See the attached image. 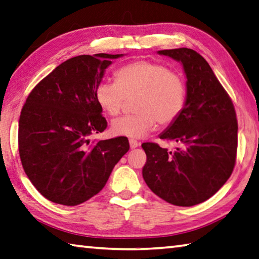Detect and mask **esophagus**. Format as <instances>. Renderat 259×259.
<instances>
[{"instance_id":"obj_1","label":"esophagus","mask_w":259,"mask_h":259,"mask_svg":"<svg viewBox=\"0 0 259 259\" xmlns=\"http://www.w3.org/2000/svg\"><path fill=\"white\" fill-rule=\"evenodd\" d=\"M139 145H140V143L138 142V141L134 140V139H130V146H131V149L138 148Z\"/></svg>"}]
</instances>
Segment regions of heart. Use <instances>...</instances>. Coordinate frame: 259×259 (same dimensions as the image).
Listing matches in <instances>:
<instances>
[{
    "mask_svg": "<svg viewBox=\"0 0 259 259\" xmlns=\"http://www.w3.org/2000/svg\"><path fill=\"white\" fill-rule=\"evenodd\" d=\"M115 79L99 82L95 97L109 116L118 115L126 100L134 99L135 113L111 123V133L117 136L141 138L154 130L157 123L171 125L186 106L187 84L184 76L161 62H131L116 71Z\"/></svg>",
    "mask_w": 259,
    "mask_h": 259,
    "instance_id": "heart-1",
    "label": "heart"
}]
</instances>
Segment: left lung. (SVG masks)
I'll return each mask as SVG.
<instances>
[{"label":"left lung","mask_w":259,"mask_h":259,"mask_svg":"<svg viewBox=\"0 0 259 259\" xmlns=\"http://www.w3.org/2000/svg\"><path fill=\"white\" fill-rule=\"evenodd\" d=\"M183 63L187 100L182 115L160 135L179 148L157 143L142 148L146 185L172 205L193 206L206 201L230 177L237 159L238 121L230 96L201 54L190 48L158 52Z\"/></svg>","instance_id":"left-lung-1"}]
</instances>
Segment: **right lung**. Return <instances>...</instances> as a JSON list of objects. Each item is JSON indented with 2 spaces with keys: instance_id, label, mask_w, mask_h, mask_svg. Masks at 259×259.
<instances>
[{
  "instance_id": "1",
  "label": "right lung",
  "mask_w": 259,
  "mask_h": 259,
  "mask_svg": "<svg viewBox=\"0 0 259 259\" xmlns=\"http://www.w3.org/2000/svg\"><path fill=\"white\" fill-rule=\"evenodd\" d=\"M119 56L72 57L27 97L19 119V154L29 180L51 202L75 206L95 196L130 149L125 136L90 142L107 128L96 87Z\"/></svg>"
}]
</instances>
